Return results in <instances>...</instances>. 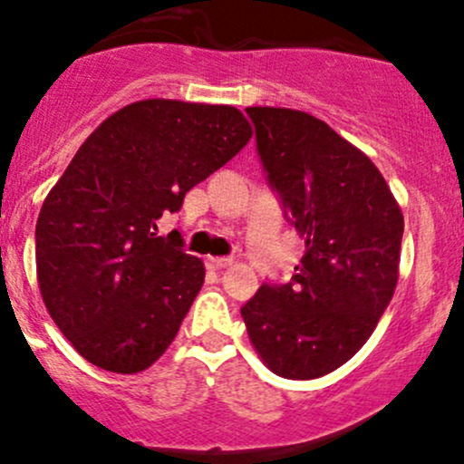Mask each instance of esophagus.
<instances>
[{"mask_svg":"<svg viewBox=\"0 0 464 464\" xmlns=\"http://www.w3.org/2000/svg\"><path fill=\"white\" fill-rule=\"evenodd\" d=\"M207 265L211 266V269H224L227 265H231V257H207Z\"/></svg>","mask_w":464,"mask_h":464,"instance_id":"obj_1","label":"esophagus"}]
</instances>
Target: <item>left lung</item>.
Returning a JSON list of instances; mask_svg holds the SVG:
<instances>
[{
    "label": "left lung",
    "instance_id": "8db88e82",
    "mask_svg": "<svg viewBox=\"0 0 464 464\" xmlns=\"http://www.w3.org/2000/svg\"><path fill=\"white\" fill-rule=\"evenodd\" d=\"M256 149L304 256L286 285L242 304L248 338L273 373L314 380L373 334L398 282L402 213L372 160L318 117L251 106Z\"/></svg>",
    "mask_w": 464,
    "mask_h": 464
}]
</instances>
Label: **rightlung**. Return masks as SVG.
<instances>
[{
	"instance_id": "1",
	"label": "right lung",
	"mask_w": 464,
	"mask_h": 464,
	"mask_svg": "<svg viewBox=\"0 0 464 464\" xmlns=\"http://www.w3.org/2000/svg\"><path fill=\"white\" fill-rule=\"evenodd\" d=\"M251 126L233 106L144 100L102 121L39 211L44 304L91 364L138 373L178 335L204 282L178 231L158 219L236 158Z\"/></svg>"
}]
</instances>
